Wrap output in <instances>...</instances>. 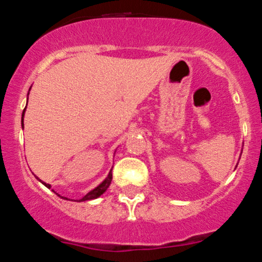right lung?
Returning <instances> with one entry per match:
<instances>
[{"label":"right lung","mask_w":262,"mask_h":262,"mask_svg":"<svg viewBox=\"0 0 262 262\" xmlns=\"http://www.w3.org/2000/svg\"><path fill=\"white\" fill-rule=\"evenodd\" d=\"M30 91H31V88H30ZM30 94V93H28ZM27 100H28V97H27ZM25 112H26V108L24 109V113H22V120H21V124H22V129L25 128V125H24V117H25ZM34 177H36V175H34ZM112 177H113V175H112V169H111V171H109L108 173V175H107V178H105L104 180H103L102 183L99 184V185H97L96 188L94 189H92L91 191H88L87 194L84 195V196L82 198V199H79L78 201H88V200H93V199H97V198H99L100 195L102 194H104L105 192V190H107V189L109 188V185H111V183H112ZM36 179L38 180V182H41L43 185L46 186V188H48V189H51V185L50 184H47V183H45V182H42L41 179H39V178H37L36 177ZM54 191V190H53ZM56 192V191H54ZM57 194V192H56ZM58 195V194H57ZM59 196V195H58ZM62 198H64V196H62ZM66 199H67V198H66Z\"/></svg>","instance_id":"1"}]
</instances>
